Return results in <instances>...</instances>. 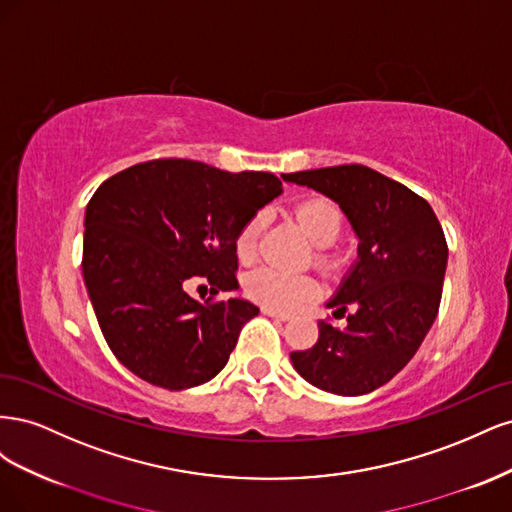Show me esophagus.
I'll use <instances>...</instances> for the list:
<instances>
[{"label":"esophagus","instance_id":"34e87169","mask_svg":"<svg viewBox=\"0 0 512 512\" xmlns=\"http://www.w3.org/2000/svg\"><path fill=\"white\" fill-rule=\"evenodd\" d=\"M262 314H265V316H271V318H277V320H282V322H286V320H290V318H292L290 314H286V312H277V309H273V307H262Z\"/></svg>","mask_w":512,"mask_h":512}]
</instances>
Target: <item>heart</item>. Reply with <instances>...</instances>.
I'll use <instances>...</instances> for the list:
<instances>
[{
	"instance_id": "heart-1",
	"label": "heart",
	"mask_w": 512,
	"mask_h": 512,
	"mask_svg": "<svg viewBox=\"0 0 512 512\" xmlns=\"http://www.w3.org/2000/svg\"><path fill=\"white\" fill-rule=\"evenodd\" d=\"M297 218L316 245H331L344 228V213L329 198L314 196L297 207ZM265 226V213L258 211L243 224L237 235V254L250 260L256 254L258 237ZM245 288L250 297L262 305L290 312L318 292V282L307 273H290L271 265L258 267L247 275Z\"/></svg>"
}]
</instances>
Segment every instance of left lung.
I'll list each match as a JSON object with an SVG mask.
<instances>
[{"mask_svg":"<svg viewBox=\"0 0 512 512\" xmlns=\"http://www.w3.org/2000/svg\"><path fill=\"white\" fill-rule=\"evenodd\" d=\"M339 205L359 237V258L327 307L346 327L318 322V342L290 352L316 389L356 397L380 389L408 365L438 316L448 247L425 198L361 164L284 177Z\"/></svg>","mask_w":512,"mask_h":512,"instance_id":"1","label":"left lung"}]
</instances>
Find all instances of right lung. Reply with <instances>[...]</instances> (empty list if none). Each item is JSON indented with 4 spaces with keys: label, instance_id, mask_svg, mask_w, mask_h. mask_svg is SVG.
<instances>
[{
    "label": "right lung",
    "instance_id": "right-lung-1",
    "mask_svg": "<svg viewBox=\"0 0 512 512\" xmlns=\"http://www.w3.org/2000/svg\"><path fill=\"white\" fill-rule=\"evenodd\" d=\"M282 194L271 173H226L194 160H151L106 179L85 211L83 277L117 361L149 384L183 391L218 376L260 309L205 303L185 288L207 277L237 290V235Z\"/></svg>",
    "mask_w": 512,
    "mask_h": 512
}]
</instances>
